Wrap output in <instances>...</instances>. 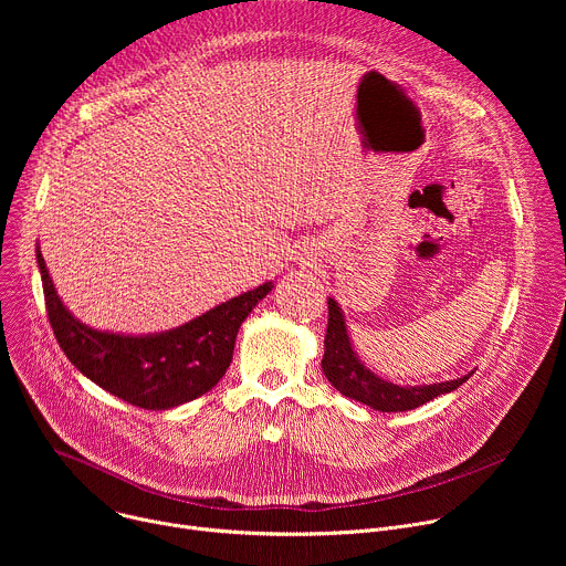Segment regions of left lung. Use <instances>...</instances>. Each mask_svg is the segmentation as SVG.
<instances>
[{
  "instance_id": "8db88e82",
  "label": "left lung",
  "mask_w": 566,
  "mask_h": 566,
  "mask_svg": "<svg viewBox=\"0 0 566 566\" xmlns=\"http://www.w3.org/2000/svg\"><path fill=\"white\" fill-rule=\"evenodd\" d=\"M329 304V325L325 336V356H322V371L327 380L347 398L365 402L376 412H408L423 402L454 391L472 374H465L457 380H443L432 385H396L374 374L356 354L349 338L345 313L334 297H327Z\"/></svg>"
}]
</instances>
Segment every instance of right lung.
Segmentation results:
<instances>
[{
	"label": "right lung",
	"instance_id": "1",
	"mask_svg": "<svg viewBox=\"0 0 566 566\" xmlns=\"http://www.w3.org/2000/svg\"><path fill=\"white\" fill-rule=\"evenodd\" d=\"M35 258L51 327L71 365L143 410H172L210 391L230 367L241 322L273 291L264 282L168 332L116 334L80 322L60 300L40 244Z\"/></svg>",
	"mask_w": 566,
	"mask_h": 566
}]
</instances>
